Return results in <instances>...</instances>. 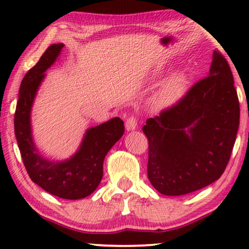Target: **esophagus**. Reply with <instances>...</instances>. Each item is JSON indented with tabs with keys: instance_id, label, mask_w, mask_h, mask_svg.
Segmentation results:
<instances>
[{
	"instance_id": "obj_1",
	"label": "esophagus",
	"mask_w": 249,
	"mask_h": 249,
	"mask_svg": "<svg viewBox=\"0 0 249 249\" xmlns=\"http://www.w3.org/2000/svg\"><path fill=\"white\" fill-rule=\"evenodd\" d=\"M137 117H135V115H129L127 121H125V129H127L128 131L135 130V129L137 128Z\"/></svg>"
}]
</instances>
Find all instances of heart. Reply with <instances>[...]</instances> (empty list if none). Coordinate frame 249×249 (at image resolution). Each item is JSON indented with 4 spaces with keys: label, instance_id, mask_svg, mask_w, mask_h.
Wrapping results in <instances>:
<instances>
[{
    "label": "heart",
    "instance_id": "b5f03b06",
    "mask_svg": "<svg viewBox=\"0 0 249 249\" xmlns=\"http://www.w3.org/2000/svg\"><path fill=\"white\" fill-rule=\"evenodd\" d=\"M187 84H188V78L186 73L181 71L173 73L159 89L155 96V103L160 107L173 104L185 94Z\"/></svg>",
    "mask_w": 249,
    "mask_h": 249
}]
</instances>
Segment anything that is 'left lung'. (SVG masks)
<instances>
[{
	"mask_svg": "<svg viewBox=\"0 0 249 249\" xmlns=\"http://www.w3.org/2000/svg\"><path fill=\"white\" fill-rule=\"evenodd\" d=\"M239 117L232 72L214 51L209 76L142 127L153 187L163 195L180 196L216 181L230 160Z\"/></svg>",
	"mask_w": 249,
	"mask_h": 249,
	"instance_id": "1",
	"label": "left lung"
}]
</instances>
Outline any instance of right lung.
Returning <instances> with one entry per match:
<instances>
[{"label":"right lung","mask_w":249,"mask_h":249,"mask_svg":"<svg viewBox=\"0 0 249 249\" xmlns=\"http://www.w3.org/2000/svg\"><path fill=\"white\" fill-rule=\"evenodd\" d=\"M63 44H53L38 62L23 77L15 113V135L27 173L45 192L64 199L89 196L103 177V162L107 152L124 132V121L113 118L87 129L76 154L64 161L54 162L39 154L33 141L30 112L36 93L45 78V71L55 62Z\"/></svg>","instance_id":"obj_1"}]
</instances>
